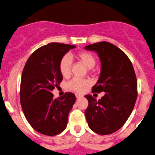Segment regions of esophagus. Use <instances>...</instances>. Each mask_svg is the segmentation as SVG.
Segmentation results:
<instances>
[{"label":"esophagus","mask_w":155,"mask_h":155,"mask_svg":"<svg viewBox=\"0 0 155 155\" xmlns=\"http://www.w3.org/2000/svg\"><path fill=\"white\" fill-rule=\"evenodd\" d=\"M83 96L82 94H79V93H76V98H82Z\"/></svg>","instance_id":"34e87169"}]
</instances>
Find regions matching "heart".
Instances as JSON below:
<instances>
[{
  "mask_svg": "<svg viewBox=\"0 0 155 155\" xmlns=\"http://www.w3.org/2000/svg\"><path fill=\"white\" fill-rule=\"evenodd\" d=\"M76 58L82 63L84 64L88 69L93 68L97 63L96 57L90 51H79L76 54ZM71 65H72V59H71L70 56L68 55H63L58 63V69L63 77H68L70 75ZM90 84V81L88 79L74 78L68 83L67 86L69 90H74V91H81V90H83V88L89 86Z\"/></svg>",
  "mask_w": 155,
  "mask_h": 155,
  "instance_id": "b5f03b06",
  "label": "heart"
}]
</instances>
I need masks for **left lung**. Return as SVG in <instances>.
I'll use <instances>...</instances> for the list:
<instances>
[{"label":"left lung","instance_id":"obj_1","mask_svg":"<svg viewBox=\"0 0 155 155\" xmlns=\"http://www.w3.org/2000/svg\"><path fill=\"white\" fill-rule=\"evenodd\" d=\"M86 50L97 51L101 72L93 93L104 92L101 99L86 95L89 105L85 111L88 125L101 135L110 134L123 127L133 110L137 97L134 69L127 55L107 41L89 45Z\"/></svg>","mask_w":155,"mask_h":155}]
</instances>
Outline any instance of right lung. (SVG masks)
Instances as JSON below:
<instances>
[{
    "label": "right lung",
    "mask_w": 155,
    "mask_h": 155,
    "mask_svg": "<svg viewBox=\"0 0 155 155\" xmlns=\"http://www.w3.org/2000/svg\"><path fill=\"white\" fill-rule=\"evenodd\" d=\"M75 47L57 42L43 45L31 55L24 67L20 87L22 110L33 129L44 135L58 134L67 126L76 96L65 93L54 99L51 91L63 79L59 61Z\"/></svg>",
    "instance_id": "obj_1"
}]
</instances>
